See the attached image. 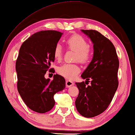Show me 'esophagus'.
<instances>
[{
  "label": "esophagus",
  "mask_w": 135,
  "mask_h": 135,
  "mask_svg": "<svg viewBox=\"0 0 135 135\" xmlns=\"http://www.w3.org/2000/svg\"><path fill=\"white\" fill-rule=\"evenodd\" d=\"M74 85V83L73 81H71V80H66V87L69 88V87H71L73 85Z\"/></svg>",
  "instance_id": "1"
}]
</instances>
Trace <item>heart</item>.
<instances>
[{
    "label": "heart",
    "instance_id": "heart-1",
    "mask_svg": "<svg viewBox=\"0 0 135 135\" xmlns=\"http://www.w3.org/2000/svg\"><path fill=\"white\" fill-rule=\"evenodd\" d=\"M66 45L68 49L75 51V60L83 64L87 63L92 56V50L84 37L79 34H74L66 40ZM53 56L56 60L60 61L62 56V50L60 45L55 46ZM57 72L64 78L73 80L80 73V68L77 64L66 63L59 66Z\"/></svg>",
    "mask_w": 135,
    "mask_h": 135
}]
</instances>
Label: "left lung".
I'll return each instance as SVG.
<instances>
[{
  "instance_id": "obj_1",
  "label": "left lung",
  "mask_w": 135,
  "mask_h": 135,
  "mask_svg": "<svg viewBox=\"0 0 135 135\" xmlns=\"http://www.w3.org/2000/svg\"><path fill=\"white\" fill-rule=\"evenodd\" d=\"M81 31L91 40L94 51L81 75L85 83H75L79 93L75 104L80 114L90 118L103 113L111 102L119 85V61L115 47L108 38L95 30ZM90 80L91 85L86 86Z\"/></svg>"
}]
</instances>
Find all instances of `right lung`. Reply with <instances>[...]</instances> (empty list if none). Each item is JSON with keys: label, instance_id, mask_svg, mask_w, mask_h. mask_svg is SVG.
Instances as JSON below:
<instances>
[{"label": "right lung", "instance_id": "obj_1", "mask_svg": "<svg viewBox=\"0 0 135 135\" xmlns=\"http://www.w3.org/2000/svg\"><path fill=\"white\" fill-rule=\"evenodd\" d=\"M62 32L42 31L32 35L20 47L16 61L18 91L26 106L38 113H45L54 106V95L65 88V79L55 74L46 79V72L54 62L53 51Z\"/></svg>", "mask_w": 135, "mask_h": 135}]
</instances>
